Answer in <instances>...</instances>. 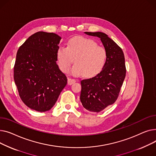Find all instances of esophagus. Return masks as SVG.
Segmentation results:
<instances>
[{"mask_svg":"<svg viewBox=\"0 0 156 156\" xmlns=\"http://www.w3.org/2000/svg\"><path fill=\"white\" fill-rule=\"evenodd\" d=\"M76 79H72V78H68V84L71 85L72 84H74V82H76Z\"/></svg>","mask_w":156,"mask_h":156,"instance_id":"1","label":"esophagus"}]
</instances>
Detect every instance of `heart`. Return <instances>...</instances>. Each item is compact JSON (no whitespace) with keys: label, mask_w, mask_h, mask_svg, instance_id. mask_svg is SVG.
<instances>
[{"label":"heart","mask_w":156,"mask_h":156,"mask_svg":"<svg viewBox=\"0 0 156 156\" xmlns=\"http://www.w3.org/2000/svg\"><path fill=\"white\" fill-rule=\"evenodd\" d=\"M107 51L93 39L83 36L71 38L67 47H60L57 52V58L61 70L67 72L71 70L76 76L83 75L86 77L96 76L102 70L107 60Z\"/></svg>","instance_id":"1"}]
</instances>
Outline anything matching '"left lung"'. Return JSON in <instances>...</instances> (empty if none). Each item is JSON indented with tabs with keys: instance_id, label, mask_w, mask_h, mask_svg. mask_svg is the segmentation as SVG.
Listing matches in <instances>:
<instances>
[{
	"instance_id": "left-lung-1",
	"label": "left lung",
	"mask_w": 156,
	"mask_h": 156,
	"mask_svg": "<svg viewBox=\"0 0 156 156\" xmlns=\"http://www.w3.org/2000/svg\"><path fill=\"white\" fill-rule=\"evenodd\" d=\"M85 33L99 37L108 54L102 70L96 76L80 82V99L82 105L89 112L98 113L113 105L118 97L126 76L125 57L122 48L105 33Z\"/></svg>"
}]
</instances>
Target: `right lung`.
<instances>
[{"mask_svg":"<svg viewBox=\"0 0 156 156\" xmlns=\"http://www.w3.org/2000/svg\"><path fill=\"white\" fill-rule=\"evenodd\" d=\"M60 40L55 33L39 31L30 36L17 50L15 84L23 102L35 111L50 110L67 84L66 76L57 63Z\"/></svg>","mask_w":156,"mask_h":156,"instance_id":"add662e5","label":"right lung"}]
</instances>
